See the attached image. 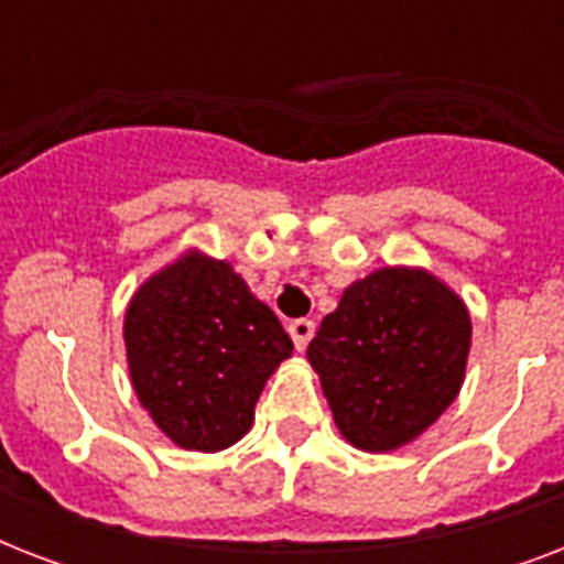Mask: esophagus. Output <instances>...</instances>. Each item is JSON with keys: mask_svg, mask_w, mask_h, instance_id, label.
<instances>
[{"mask_svg": "<svg viewBox=\"0 0 564 564\" xmlns=\"http://www.w3.org/2000/svg\"><path fill=\"white\" fill-rule=\"evenodd\" d=\"M313 334H316V322H313V318H295V322L290 325V336L299 351H304V348H307V343L313 339Z\"/></svg>", "mask_w": 564, "mask_h": 564, "instance_id": "obj_1", "label": "esophagus"}]
</instances>
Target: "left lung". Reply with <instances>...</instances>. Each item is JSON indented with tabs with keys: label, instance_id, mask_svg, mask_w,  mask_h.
<instances>
[{
	"label": "left lung",
	"instance_id": "obj_1",
	"mask_svg": "<svg viewBox=\"0 0 564 564\" xmlns=\"http://www.w3.org/2000/svg\"><path fill=\"white\" fill-rule=\"evenodd\" d=\"M468 310L415 269L351 283L307 348L336 427L362 451H392L445 412L463 386Z\"/></svg>",
	"mask_w": 564,
	"mask_h": 564
}]
</instances>
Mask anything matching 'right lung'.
Returning <instances> with one entry per match:
<instances>
[{
	"label": "right lung",
	"mask_w": 564,
	"mask_h": 564,
	"mask_svg": "<svg viewBox=\"0 0 564 564\" xmlns=\"http://www.w3.org/2000/svg\"><path fill=\"white\" fill-rule=\"evenodd\" d=\"M126 348L154 424L181 447L221 451L248 433L292 339L228 263L189 254L140 286L126 313Z\"/></svg>",
	"instance_id": "right-lung-1"
}]
</instances>
